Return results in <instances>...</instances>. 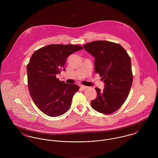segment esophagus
<instances>
[{"instance_id":"obj_1","label":"esophagus","mask_w":158,"mask_h":158,"mask_svg":"<svg viewBox=\"0 0 158 158\" xmlns=\"http://www.w3.org/2000/svg\"><path fill=\"white\" fill-rule=\"evenodd\" d=\"M88 86H83V85H81L80 86V89H82V90H85L88 88Z\"/></svg>"}]
</instances>
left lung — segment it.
Returning <instances> with one entry per match:
<instances>
[{
  "mask_svg": "<svg viewBox=\"0 0 158 158\" xmlns=\"http://www.w3.org/2000/svg\"><path fill=\"white\" fill-rule=\"evenodd\" d=\"M83 47L95 57V72L105 83L103 91L95 88L97 96L90 105L99 113H114L125 102L132 85L131 58L122 45L113 42L95 41Z\"/></svg>",
  "mask_w": 158,
  "mask_h": 158,
  "instance_id": "obj_1",
  "label": "left lung"
}]
</instances>
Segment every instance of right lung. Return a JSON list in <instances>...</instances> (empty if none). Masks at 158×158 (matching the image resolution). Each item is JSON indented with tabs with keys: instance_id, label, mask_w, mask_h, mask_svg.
Wrapping results in <instances>:
<instances>
[{
	"instance_id": "add662e5",
	"label": "right lung",
	"mask_w": 158,
	"mask_h": 158,
	"mask_svg": "<svg viewBox=\"0 0 158 158\" xmlns=\"http://www.w3.org/2000/svg\"><path fill=\"white\" fill-rule=\"evenodd\" d=\"M82 48L80 45L50 44L31 56L27 68L28 89L36 106L46 115L57 117L69 110L79 86L60 81L56 75L65 70L68 56Z\"/></svg>"
}]
</instances>
